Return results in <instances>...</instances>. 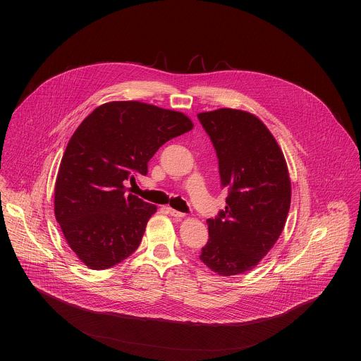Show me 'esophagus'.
<instances>
[{"mask_svg":"<svg viewBox=\"0 0 361 361\" xmlns=\"http://www.w3.org/2000/svg\"><path fill=\"white\" fill-rule=\"evenodd\" d=\"M167 212H169V214H171L173 217H177V219H180V217H184V213H181V212H177V210H174V209H171V207H167Z\"/></svg>","mask_w":361,"mask_h":361,"instance_id":"esophagus-1","label":"esophagus"}]
</instances>
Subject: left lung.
Here are the masks:
<instances>
[{
  "label": "left lung",
  "instance_id": "left-lung-1",
  "mask_svg": "<svg viewBox=\"0 0 361 361\" xmlns=\"http://www.w3.org/2000/svg\"><path fill=\"white\" fill-rule=\"evenodd\" d=\"M217 159L226 210L207 220L200 260L220 276L254 269L279 240L290 210L291 185L283 152L255 116L220 109L200 113Z\"/></svg>",
  "mask_w": 361,
  "mask_h": 361
}]
</instances>
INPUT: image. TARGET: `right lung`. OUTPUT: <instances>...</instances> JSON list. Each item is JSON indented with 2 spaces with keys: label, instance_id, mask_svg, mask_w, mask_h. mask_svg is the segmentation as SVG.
<instances>
[{
  "label": "right lung",
  "instance_id": "right-lung-1",
  "mask_svg": "<svg viewBox=\"0 0 361 361\" xmlns=\"http://www.w3.org/2000/svg\"><path fill=\"white\" fill-rule=\"evenodd\" d=\"M191 128L183 113L138 101L107 102L80 124L60 164L54 212L85 266L106 270L138 248L157 207L127 194L126 184L148 173L163 144Z\"/></svg>",
  "mask_w": 361,
  "mask_h": 361
}]
</instances>
